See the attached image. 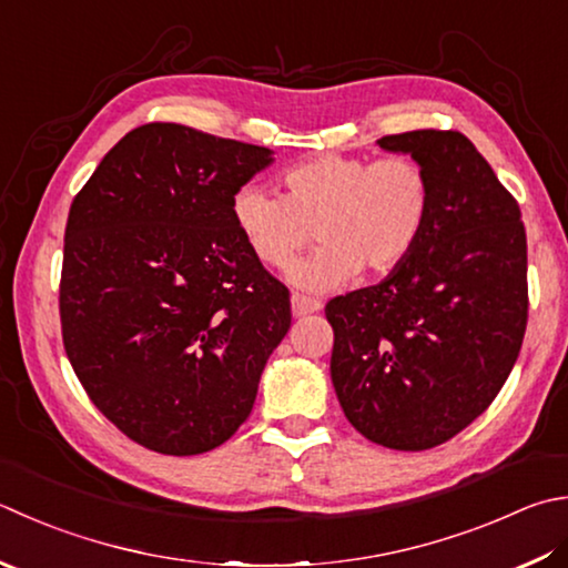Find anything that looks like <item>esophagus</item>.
Here are the masks:
<instances>
[{
    "label": "esophagus",
    "mask_w": 568,
    "mask_h": 568,
    "mask_svg": "<svg viewBox=\"0 0 568 568\" xmlns=\"http://www.w3.org/2000/svg\"><path fill=\"white\" fill-rule=\"evenodd\" d=\"M292 312L294 316H306V314H314L321 312V302L314 296H306V294H292Z\"/></svg>",
    "instance_id": "1"
}]
</instances>
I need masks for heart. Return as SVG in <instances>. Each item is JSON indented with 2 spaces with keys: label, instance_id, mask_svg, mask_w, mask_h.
<instances>
[{
  "label": "heart",
  "instance_id": "heart-1",
  "mask_svg": "<svg viewBox=\"0 0 568 568\" xmlns=\"http://www.w3.org/2000/svg\"><path fill=\"white\" fill-rule=\"evenodd\" d=\"M284 195L242 185L232 195V220L262 264L286 270L314 230L321 244L292 272L312 288L338 286L366 266L390 272L408 260L433 212V183L410 155H316L282 173Z\"/></svg>",
  "mask_w": 568,
  "mask_h": 568
}]
</instances>
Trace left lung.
<instances>
[{
    "mask_svg": "<svg viewBox=\"0 0 568 568\" xmlns=\"http://www.w3.org/2000/svg\"><path fill=\"white\" fill-rule=\"evenodd\" d=\"M433 183L408 260L326 304L331 381L371 443L420 453L483 415L515 368L529 316L527 232L515 195L459 131L383 135Z\"/></svg>",
    "mask_w": 568,
    "mask_h": 568,
    "instance_id": "1",
    "label": "left lung"
}]
</instances>
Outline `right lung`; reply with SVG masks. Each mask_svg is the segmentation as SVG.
I'll use <instances>...</instances> for the list:
<instances>
[{
  "label": "right lung",
  "instance_id": "add662e5",
  "mask_svg": "<svg viewBox=\"0 0 568 568\" xmlns=\"http://www.w3.org/2000/svg\"><path fill=\"white\" fill-rule=\"evenodd\" d=\"M270 163L260 145L145 123L71 202L63 348L95 408L148 450L227 443L292 326L288 288L232 220V195Z\"/></svg>",
  "mask_w": 568,
  "mask_h": 568
}]
</instances>
